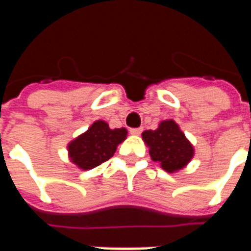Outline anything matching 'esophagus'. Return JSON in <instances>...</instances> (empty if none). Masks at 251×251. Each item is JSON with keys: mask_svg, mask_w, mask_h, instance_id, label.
I'll use <instances>...</instances> for the list:
<instances>
[{"mask_svg": "<svg viewBox=\"0 0 251 251\" xmlns=\"http://www.w3.org/2000/svg\"><path fill=\"white\" fill-rule=\"evenodd\" d=\"M142 133V127H136V129H130V134L133 136H140Z\"/></svg>", "mask_w": 251, "mask_h": 251, "instance_id": "1", "label": "esophagus"}]
</instances>
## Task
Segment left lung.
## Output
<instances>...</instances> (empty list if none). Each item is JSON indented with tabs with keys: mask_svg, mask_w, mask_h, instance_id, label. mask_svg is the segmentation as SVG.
I'll list each match as a JSON object with an SVG mask.
<instances>
[{
	"mask_svg": "<svg viewBox=\"0 0 251 251\" xmlns=\"http://www.w3.org/2000/svg\"><path fill=\"white\" fill-rule=\"evenodd\" d=\"M142 140L151 158L168 174L179 172L194 158V145L174 120L161 121L156 130H145Z\"/></svg>",
	"mask_w": 251,
	"mask_h": 251,
	"instance_id": "8db88e82",
	"label": "left lung"
}]
</instances>
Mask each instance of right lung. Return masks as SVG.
<instances>
[{"label": "right lung", "instance_id": "right-lung-1", "mask_svg": "<svg viewBox=\"0 0 251 251\" xmlns=\"http://www.w3.org/2000/svg\"><path fill=\"white\" fill-rule=\"evenodd\" d=\"M127 137L125 127L110 129L106 121L98 120L67 145L68 157L82 171H88L107 161L117 147Z\"/></svg>", "mask_w": 251, "mask_h": 251}]
</instances>
